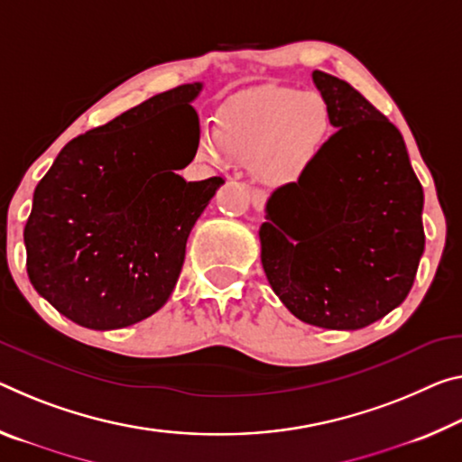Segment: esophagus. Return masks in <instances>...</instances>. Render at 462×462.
<instances>
[{
  "mask_svg": "<svg viewBox=\"0 0 462 462\" xmlns=\"http://www.w3.org/2000/svg\"><path fill=\"white\" fill-rule=\"evenodd\" d=\"M251 201H253V208H254V209H263V208H265V201H267L265 191H261V189L253 187V189H251Z\"/></svg>",
  "mask_w": 462,
  "mask_h": 462,
  "instance_id": "obj_1",
  "label": "esophagus"
}]
</instances>
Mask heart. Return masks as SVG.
<instances>
[{
	"label": "heart",
	"instance_id": "b5f03b06",
	"mask_svg": "<svg viewBox=\"0 0 462 462\" xmlns=\"http://www.w3.org/2000/svg\"><path fill=\"white\" fill-rule=\"evenodd\" d=\"M335 131L333 108L323 94L261 88L219 106L216 129L199 131L197 158L216 168L254 159V174L265 185L291 187L325 158Z\"/></svg>",
	"mask_w": 462,
	"mask_h": 462
}]
</instances>
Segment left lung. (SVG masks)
Listing matches in <instances>:
<instances>
[{"label": "left lung", "instance_id": "obj_1", "mask_svg": "<svg viewBox=\"0 0 462 462\" xmlns=\"http://www.w3.org/2000/svg\"><path fill=\"white\" fill-rule=\"evenodd\" d=\"M335 115L325 158L275 189L261 263L294 317L323 328L368 327L407 298L426 246L417 180L401 131L346 79L312 71Z\"/></svg>", "mask_w": 462, "mask_h": 462}]
</instances>
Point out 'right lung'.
Returning <instances> with one entry per match:
<instances>
[{"instance_id": "obj_1", "label": "right lung", "mask_w": 462, "mask_h": 462, "mask_svg": "<svg viewBox=\"0 0 462 462\" xmlns=\"http://www.w3.org/2000/svg\"><path fill=\"white\" fill-rule=\"evenodd\" d=\"M199 90V82L172 88L71 139L36 185L26 271L73 323L129 327L172 294L189 234L224 185L174 172L195 158Z\"/></svg>"}]
</instances>
